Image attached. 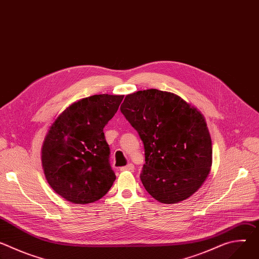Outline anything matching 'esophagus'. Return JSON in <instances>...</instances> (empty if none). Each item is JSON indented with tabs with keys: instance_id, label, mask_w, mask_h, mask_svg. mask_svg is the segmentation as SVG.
I'll list each match as a JSON object with an SVG mask.
<instances>
[{
	"instance_id": "34e87169",
	"label": "esophagus",
	"mask_w": 259,
	"mask_h": 259,
	"mask_svg": "<svg viewBox=\"0 0 259 259\" xmlns=\"http://www.w3.org/2000/svg\"><path fill=\"white\" fill-rule=\"evenodd\" d=\"M133 170H134V165L133 164H128V165L121 168V171H133Z\"/></svg>"
}]
</instances>
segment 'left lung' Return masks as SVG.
I'll use <instances>...</instances> for the list:
<instances>
[{
  "mask_svg": "<svg viewBox=\"0 0 259 259\" xmlns=\"http://www.w3.org/2000/svg\"><path fill=\"white\" fill-rule=\"evenodd\" d=\"M121 113L144 145L140 179L146 192L165 204L194 195L212 165V142L204 116L178 95L157 89L126 95Z\"/></svg>",
  "mask_w": 259,
  "mask_h": 259,
  "instance_id": "obj_1",
  "label": "left lung"
}]
</instances>
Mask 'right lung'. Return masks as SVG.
I'll use <instances>...</instances> for the list:
<instances>
[{
    "label": "right lung",
    "mask_w": 259,
    "mask_h": 259,
    "mask_svg": "<svg viewBox=\"0 0 259 259\" xmlns=\"http://www.w3.org/2000/svg\"><path fill=\"white\" fill-rule=\"evenodd\" d=\"M124 95L99 94L66 107L50 126L42 146L45 177L56 194L75 204L101 199L116 179L103 128Z\"/></svg>",
    "instance_id": "right-lung-1"
}]
</instances>
